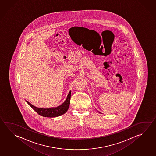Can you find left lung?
<instances>
[{
	"label": "left lung",
	"instance_id": "1",
	"mask_svg": "<svg viewBox=\"0 0 156 156\" xmlns=\"http://www.w3.org/2000/svg\"><path fill=\"white\" fill-rule=\"evenodd\" d=\"M98 112H99V113H100V112H98Z\"/></svg>",
	"mask_w": 156,
	"mask_h": 156
}]
</instances>
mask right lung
Instances as JSON below:
<instances>
[{
	"instance_id": "obj_1",
	"label": "right lung",
	"mask_w": 156,
	"mask_h": 156,
	"mask_svg": "<svg viewBox=\"0 0 156 156\" xmlns=\"http://www.w3.org/2000/svg\"><path fill=\"white\" fill-rule=\"evenodd\" d=\"M70 97H71V91L69 92L65 101L63 102L62 105L56 107L49 108H38L34 106V105H32L31 103H30L28 101H26L28 103V105L40 115L44 116V117H48V118H54V117L60 116L62 114H65L68 111L69 107V105H70Z\"/></svg>"
}]
</instances>
